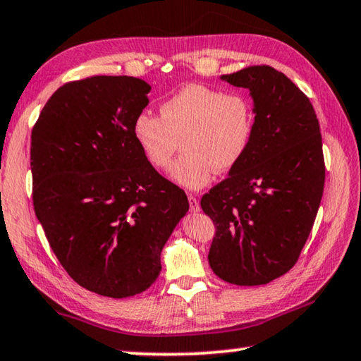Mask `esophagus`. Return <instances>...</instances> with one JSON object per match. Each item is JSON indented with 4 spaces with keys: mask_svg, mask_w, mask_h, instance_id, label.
Wrapping results in <instances>:
<instances>
[{
    "mask_svg": "<svg viewBox=\"0 0 361 361\" xmlns=\"http://www.w3.org/2000/svg\"><path fill=\"white\" fill-rule=\"evenodd\" d=\"M188 201H190V209H191V212H194V214L201 210V205H199V201L192 196V194H190V196H188Z\"/></svg>",
    "mask_w": 361,
    "mask_h": 361,
    "instance_id": "34e87169",
    "label": "esophagus"
}]
</instances>
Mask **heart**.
<instances>
[{"label": "heart", "instance_id": "b5f03b06", "mask_svg": "<svg viewBox=\"0 0 361 361\" xmlns=\"http://www.w3.org/2000/svg\"><path fill=\"white\" fill-rule=\"evenodd\" d=\"M160 117L140 112L131 131L152 167L167 170L181 145L171 178L188 190H201L215 171L226 173L244 159L255 131L247 96L225 93L202 83L185 85L159 107Z\"/></svg>", "mask_w": 361, "mask_h": 361}]
</instances>
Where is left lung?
Returning a JSON list of instances; mask_svg holds the SVG:
<instances>
[{
	"label": "left lung",
	"instance_id": "left-lung-1",
	"mask_svg": "<svg viewBox=\"0 0 361 361\" xmlns=\"http://www.w3.org/2000/svg\"><path fill=\"white\" fill-rule=\"evenodd\" d=\"M221 80L250 91L255 131L230 176L201 199L216 228L209 263L223 281L260 286L295 265L312 231L324 188L322 133L310 99L276 68Z\"/></svg>",
	"mask_w": 361,
	"mask_h": 361
}]
</instances>
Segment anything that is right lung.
Wrapping results in <instances>:
<instances>
[{"label": "right lung", "instance_id": "1", "mask_svg": "<svg viewBox=\"0 0 361 361\" xmlns=\"http://www.w3.org/2000/svg\"><path fill=\"white\" fill-rule=\"evenodd\" d=\"M149 91L127 75L68 82L32 130L33 207L51 249L73 281L112 299L156 281L160 252L190 209L133 138Z\"/></svg>", "mask_w": 361, "mask_h": 361}]
</instances>
